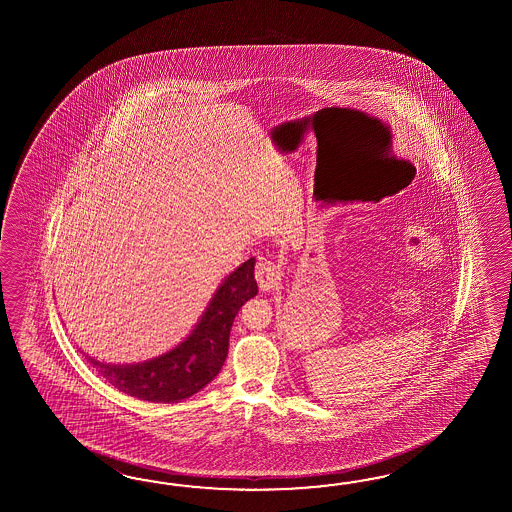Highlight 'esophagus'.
<instances>
[{"label": "esophagus", "mask_w": 512, "mask_h": 512, "mask_svg": "<svg viewBox=\"0 0 512 512\" xmlns=\"http://www.w3.org/2000/svg\"><path fill=\"white\" fill-rule=\"evenodd\" d=\"M280 276H282V272H280V265L276 261L260 258L256 263V280L263 291L274 289L282 280Z\"/></svg>", "instance_id": "esophagus-1"}]
</instances>
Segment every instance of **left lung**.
Returning a JSON list of instances; mask_svg holds the SVG:
<instances>
[{"instance_id":"obj_1","label":"left lung","mask_w":512,"mask_h":512,"mask_svg":"<svg viewBox=\"0 0 512 512\" xmlns=\"http://www.w3.org/2000/svg\"><path fill=\"white\" fill-rule=\"evenodd\" d=\"M337 199H346V197L337 196Z\"/></svg>"}]
</instances>
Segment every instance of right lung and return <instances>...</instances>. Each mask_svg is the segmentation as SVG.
Masks as SVG:
<instances>
[{"mask_svg": "<svg viewBox=\"0 0 512 512\" xmlns=\"http://www.w3.org/2000/svg\"><path fill=\"white\" fill-rule=\"evenodd\" d=\"M256 293L251 258L219 285L196 329L177 348L137 364H106L87 355L86 360L119 392L152 403L183 401L218 375L229 353L232 322Z\"/></svg>", "mask_w": 512, "mask_h": 512, "instance_id": "1", "label": "right lung"}]
</instances>
